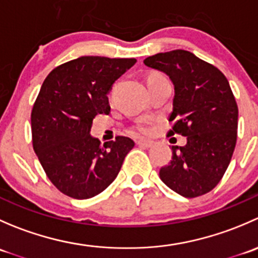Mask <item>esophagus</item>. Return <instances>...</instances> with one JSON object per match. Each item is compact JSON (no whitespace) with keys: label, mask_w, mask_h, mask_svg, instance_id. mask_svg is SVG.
Instances as JSON below:
<instances>
[{"label":"esophagus","mask_w":258,"mask_h":258,"mask_svg":"<svg viewBox=\"0 0 258 258\" xmlns=\"http://www.w3.org/2000/svg\"><path fill=\"white\" fill-rule=\"evenodd\" d=\"M136 144L140 146V147H151V146L153 145L152 141H150V140H137Z\"/></svg>","instance_id":"34e87169"}]
</instances>
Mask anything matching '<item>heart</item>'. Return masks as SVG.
<instances>
[{
  "mask_svg": "<svg viewBox=\"0 0 258 258\" xmlns=\"http://www.w3.org/2000/svg\"><path fill=\"white\" fill-rule=\"evenodd\" d=\"M160 76H161V75L153 74V75H151V76L148 77L147 80L155 79V77H160ZM134 130L136 132H139V134H148V132H150V130H151L150 128V123H148L147 121H145V119H141V121H139L136 124H135Z\"/></svg>",
  "mask_w": 258,
  "mask_h": 258,
  "instance_id": "1",
  "label": "heart"
}]
</instances>
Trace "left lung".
<instances>
[{
    "instance_id": "left-lung-1",
    "label": "left lung",
    "mask_w": 258,
    "mask_h": 258,
    "mask_svg": "<svg viewBox=\"0 0 258 258\" xmlns=\"http://www.w3.org/2000/svg\"><path fill=\"white\" fill-rule=\"evenodd\" d=\"M144 63L170 76L175 85V121L168 135L187 137L172 146V158L160 178L187 199L212 191L225 175L237 141L238 107L225 75L184 49L157 53Z\"/></svg>"
}]
</instances>
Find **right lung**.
<instances>
[{"label":"right lung","mask_w":258,"mask_h":258,"mask_svg":"<svg viewBox=\"0 0 258 258\" xmlns=\"http://www.w3.org/2000/svg\"><path fill=\"white\" fill-rule=\"evenodd\" d=\"M136 58L82 56L52 70L31 112L32 146L58 191L86 200L105 191L135 142L117 136L101 145L90 136L92 119L110 112L111 86Z\"/></svg>","instance_id":"right-lung-1"}]
</instances>
